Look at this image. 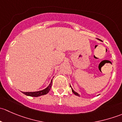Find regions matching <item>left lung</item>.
<instances>
[{"label": "left lung", "instance_id": "obj_1", "mask_svg": "<svg viewBox=\"0 0 122 122\" xmlns=\"http://www.w3.org/2000/svg\"><path fill=\"white\" fill-rule=\"evenodd\" d=\"M70 87H71V86H70ZM71 89H72V93H73L74 94H75V95H76V96H80V95H79V94H78V93H77V92H75V91L74 90L72 89V88H71Z\"/></svg>", "mask_w": 122, "mask_h": 122}]
</instances>
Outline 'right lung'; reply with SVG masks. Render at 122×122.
<instances>
[{"label": "right lung", "instance_id": "add662e5", "mask_svg": "<svg viewBox=\"0 0 122 122\" xmlns=\"http://www.w3.org/2000/svg\"><path fill=\"white\" fill-rule=\"evenodd\" d=\"M52 80H51L50 85H49V86H48L45 89L43 90L39 91V92H22V93L24 94H25V95L29 96H31V97H38L42 95H45V94H46L49 92H50V89H51V86H52Z\"/></svg>", "mask_w": 122, "mask_h": 122}]
</instances>
